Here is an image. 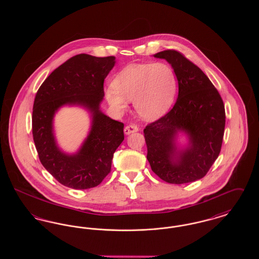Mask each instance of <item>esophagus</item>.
Returning a JSON list of instances; mask_svg holds the SVG:
<instances>
[{"label": "esophagus", "mask_w": 259, "mask_h": 259, "mask_svg": "<svg viewBox=\"0 0 259 259\" xmlns=\"http://www.w3.org/2000/svg\"><path fill=\"white\" fill-rule=\"evenodd\" d=\"M139 130L138 126L135 124H130V125H127L125 128H124V133L125 135H130L132 133H135Z\"/></svg>", "instance_id": "34e87169"}]
</instances>
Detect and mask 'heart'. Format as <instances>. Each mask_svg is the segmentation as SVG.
<instances>
[{
    "instance_id": "1",
    "label": "heart",
    "mask_w": 259,
    "mask_h": 259,
    "mask_svg": "<svg viewBox=\"0 0 259 259\" xmlns=\"http://www.w3.org/2000/svg\"><path fill=\"white\" fill-rule=\"evenodd\" d=\"M177 76L165 63L132 64L125 67L112 80V88L105 91L111 109L123 112L128 101H133L135 111L146 120H155L172 106L177 91Z\"/></svg>"
}]
</instances>
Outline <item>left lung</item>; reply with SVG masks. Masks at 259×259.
<instances>
[{
    "mask_svg": "<svg viewBox=\"0 0 259 259\" xmlns=\"http://www.w3.org/2000/svg\"><path fill=\"white\" fill-rule=\"evenodd\" d=\"M172 66L179 95L172 110L145 128L148 162L161 180L174 185L202 179L219 157L225 127L222 97L200 68L176 50L153 55ZM188 142L182 146L179 134Z\"/></svg>",
    "mask_w": 259,
    "mask_h": 259,
    "instance_id": "8db88e82",
    "label": "left lung"
}]
</instances>
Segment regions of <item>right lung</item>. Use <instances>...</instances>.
<instances>
[{
  "label": "right lung",
  "instance_id": "add662e5",
  "mask_svg": "<svg viewBox=\"0 0 259 259\" xmlns=\"http://www.w3.org/2000/svg\"><path fill=\"white\" fill-rule=\"evenodd\" d=\"M115 57L78 54L55 69L37 90L32 131L42 166L61 185L73 189L95 187L111 172L116 148L123 142L124 124L101 111L104 80ZM77 105L91 113L92 126L74 154L59 148L53 128L55 113L62 106Z\"/></svg>",
  "mask_w": 259,
  "mask_h": 259
}]
</instances>
